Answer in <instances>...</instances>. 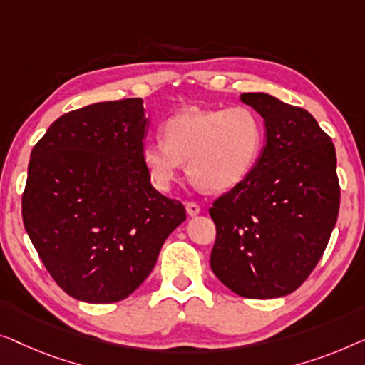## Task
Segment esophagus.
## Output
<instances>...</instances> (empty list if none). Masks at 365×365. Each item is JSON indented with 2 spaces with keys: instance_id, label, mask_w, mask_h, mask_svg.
<instances>
[{
  "instance_id": "34e87169",
  "label": "esophagus",
  "mask_w": 365,
  "mask_h": 365,
  "mask_svg": "<svg viewBox=\"0 0 365 365\" xmlns=\"http://www.w3.org/2000/svg\"><path fill=\"white\" fill-rule=\"evenodd\" d=\"M185 207H187V213L190 215V217H197V215L200 213V205L198 203L188 202L187 205H185Z\"/></svg>"
}]
</instances>
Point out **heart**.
Segmentation results:
<instances>
[{
  "label": "heart",
  "instance_id": "b5f03b06",
  "mask_svg": "<svg viewBox=\"0 0 365 365\" xmlns=\"http://www.w3.org/2000/svg\"><path fill=\"white\" fill-rule=\"evenodd\" d=\"M163 142H147L142 160L157 188L168 190L188 162V173L210 192H227L250 175L264 147V125L248 107H190L162 125Z\"/></svg>",
  "mask_w": 365,
  "mask_h": 365
}]
</instances>
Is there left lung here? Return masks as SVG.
I'll list each match as a JSON object with an SVG mask.
<instances>
[{
  "label": "left lung",
  "mask_w": 365,
  "mask_h": 365,
  "mask_svg": "<svg viewBox=\"0 0 365 365\" xmlns=\"http://www.w3.org/2000/svg\"><path fill=\"white\" fill-rule=\"evenodd\" d=\"M240 99L263 117L266 145L250 175L210 208V266L238 296L273 299L304 283L336 227V148L301 107L264 92Z\"/></svg>",
  "instance_id": "left-lung-1"
}]
</instances>
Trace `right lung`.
I'll return each mask as SVG.
<instances>
[{
    "label": "right lung",
    "mask_w": 365,
    "mask_h": 365,
    "mask_svg": "<svg viewBox=\"0 0 365 365\" xmlns=\"http://www.w3.org/2000/svg\"><path fill=\"white\" fill-rule=\"evenodd\" d=\"M142 99L97 102L53 122L31 152L23 222L74 299H125L152 273L185 207L150 183Z\"/></svg>",
    "instance_id": "1"
}]
</instances>
